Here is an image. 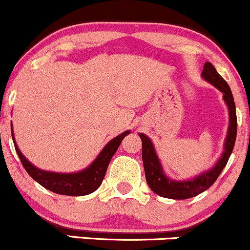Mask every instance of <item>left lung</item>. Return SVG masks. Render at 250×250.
Instances as JSON below:
<instances>
[{
	"mask_svg": "<svg viewBox=\"0 0 250 250\" xmlns=\"http://www.w3.org/2000/svg\"><path fill=\"white\" fill-rule=\"evenodd\" d=\"M201 77L207 83H211L218 91L222 92L223 100L228 107L229 125L226 139H224L223 152L218 158V161L215 163L214 167H210L209 170L203 171L200 175L193 176L192 178L176 181V179L167 177V173H165L162 163L157 156L152 140L148 138L146 134L138 133L140 139H142V159L143 164H144L146 182L150 189L162 197L171 198V200H187V198L195 197V196L206 191L215 183L220 173L222 172L229 157L231 155L232 148H234L237 132V120L234 97L231 94L230 87L226 83V80L218 74L215 67L208 61L204 63V68Z\"/></svg>",
	"mask_w": 250,
	"mask_h": 250,
	"instance_id": "obj_1",
	"label": "left lung"
}]
</instances>
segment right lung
I'll list each match as a JSON object with an SVG mask.
<instances>
[{"mask_svg": "<svg viewBox=\"0 0 250 250\" xmlns=\"http://www.w3.org/2000/svg\"><path fill=\"white\" fill-rule=\"evenodd\" d=\"M130 132L131 131L127 130L125 132L120 133L119 136L114 137L113 139H111L103 147V150L100 151L97 158L83 170L66 173L39 169L34 164H32V163L28 161L26 157L23 156V153L20 151L18 144H16L12 125V137L14 145H15L16 153H18L20 159H21L22 165H23L27 172L29 173L30 177L38 182L40 186L49 190V191L66 196L88 195V193L95 191L98 188L102 186L103 179L105 177L106 170H107L112 157L116 153L122 140L127 134H130Z\"/></svg>", "mask_w": 250, "mask_h": 250, "instance_id": "add662e5", "label": "right lung"}]
</instances>
